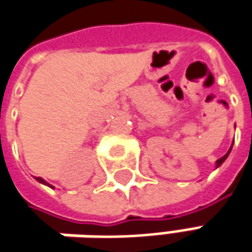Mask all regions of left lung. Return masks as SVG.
Wrapping results in <instances>:
<instances>
[{
	"instance_id": "8db88e82",
	"label": "left lung",
	"mask_w": 252,
	"mask_h": 252,
	"mask_svg": "<svg viewBox=\"0 0 252 252\" xmlns=\"http://www.w3.org/2000/svg\"><path fill=\"white\" fill-rule=\"evenodd\" d=\"M231 148H233V145H231V146H230L229 152L226 153V155H224V156H223V158H220V159H218V160H216V167H219V166H220L221 163H223V161H224V160H226V159H227V156H229V153L231 152Z\"/></svg>"
}]
</instances>
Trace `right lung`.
<instances>
[{
  "mask_svg": "<svg viewBox=\"0 0 252 252\" xmlns=\"http://www.w3.org/2000/svg\"><path fill=\"white\" fill-rule=\"evenodd\" d=\"M36 180H37L39 183H41V184H44V186H47V187H51V188H54V187L50 186V184H48L47 181H44V180H43V178H41V177H36Z\"/></svg>",
  "mask_w": 252,
  "mask_h": 252,
  "instance_id": "1",
  "label": "right lung"
}]
</instances>
